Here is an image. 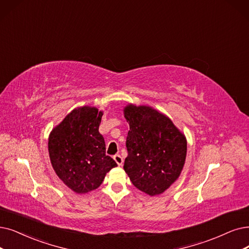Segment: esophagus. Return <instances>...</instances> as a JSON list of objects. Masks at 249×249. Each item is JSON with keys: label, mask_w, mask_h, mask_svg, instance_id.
Masks as SVG:
<instances>
[{"label": "esophagus", "mask_w": 249, "mask_h": 249, "mask_svg": "<svg viewBox=\"0 0 249 249\" xmlns=\"http://www.w3.org/2000/svg\"><path fill=\"white\" fill-rule=\"evenodd\" d=\"M113 159H114L115 162H116L118 165H122L123 162H124L123 157H122L121 155H119V154H115V155L113 156Z\"/></svg>", "instance_id": "34e87169"}]
</instances>
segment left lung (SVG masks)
Listing matches in <instances>:
<instances>
[{"mask_svg":"<svg viewBox=\"0 0 249 249\" xmlns=\"http://www.w3.org/2000/svg\"><path fill=\"white\" fill-rule=\"evenodd\" d=\"M124 111L130 124L124 171L139 190L161 194L183 170L186 138L170 118L151 107L127 105Z\"/></svg>","mask_w":249,"mask_h":249,"instance_id":"left-lung-1","label":"left lung"}]
</instances>
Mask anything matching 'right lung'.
Segmentation results:
<instances>
[{
  "label": "right lung",
  "mask_w": 249,
  "mask_h": 249,
  "mask_svg": "<svg viewBox=\"0 0 249 249\" xmlns=\"http://www.w3.org/2000/svg\"><path fill=\"white\" fill-rule=\"evenodd\" d=\"M102 115L95 107L74 109L49 137V155L55 173L78 194L95 190L105 175L117 166L105 154L104 138L99 133Z\"/></svg>",
  "instance_id": "add662e5"
}]
</instances>
